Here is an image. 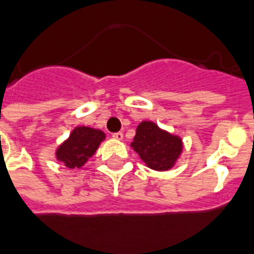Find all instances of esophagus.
<instances>
[{
  "label": "esophagus",
  "mask_w": 254,
  "mask_h": 254,
  "mask_svg": "<svg viewBox=\"0 0 254 254\" xmlns=\"http://www.w3.org/2000/svg\"><path fill=\"white\" fill-rule=\"evenodd\" d=\"M114 139H117V140H122L123 139V132H115L113 133Z\"/></svg>",
  "instance_id": "esophagus-1"
}]
</instances>
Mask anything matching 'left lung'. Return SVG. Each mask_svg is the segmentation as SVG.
Segmentation results:
<instances>
[{
    "instance_id": "left-lung-1",
    "label": "left lung",
    "mask_w": 254,
    "mask_h": 254,
    "mask_svg": "<svg viewBox=\"0 0 254 254\" xmlns=\"http://www.w3.org/2000/svg\"><path fill=\"white\" fill-rule=\"evenodd\" d=\"M140 159L155 171H168L183 151L182 139L160 129L154 122H141L131 143Z\"/></svg>"
}]
</instances>
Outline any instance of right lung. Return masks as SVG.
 I'll return each instance as SVG.
<instances>
[{"mask_svg":"<svg viewBox=\"0 0 254 254\" xmlns=\"http://www.w3.org/2000/svg\"><path fill=\"white\" fill-rule=\"evenodd\" d=\"M105 132L91 127H75L57 149V159L67 168H80L99 147L100 141L105 140Z\"/></svg>","mask_w":254,"mask_h":254,"instance_id":"add662e5","label":"right lung"}]
</instances>
